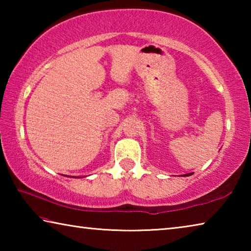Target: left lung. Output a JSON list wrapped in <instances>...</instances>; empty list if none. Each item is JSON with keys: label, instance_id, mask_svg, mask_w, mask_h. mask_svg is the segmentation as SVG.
I'll return each instance as SVG.
<instances>
[{"label": "left lung", "instance_id": "left-lung-1", "mask_svg": "<svg viewBox=\"0 0 251 251\" xmlns=\"http://www.w3.org/2000/svg\"><path fill=\"white\" fill-rule=\"evenodd\" d=\"M190 175H192V174H187V175H185V176H190Z\"/></svg>", "mask_w": 251, "mask_h": 251}]
</instances>
